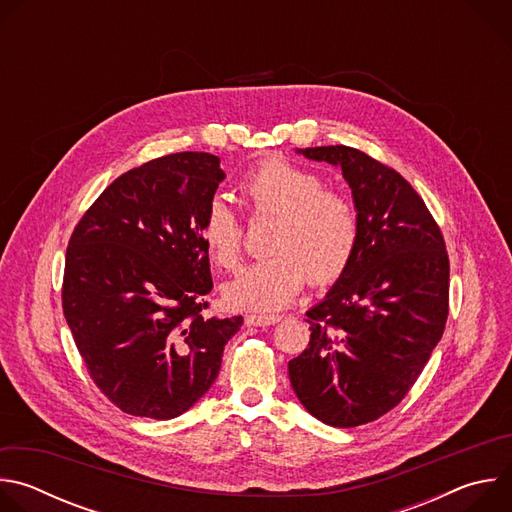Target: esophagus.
Here are the masks:
<instances>
[{"label":"esophagus","mask_w":512,"mask_h":512,"mask_svg":"<svg viewBox=\"0 0 512 512\" xmlns=\"http://www.w3.org/2000/svg\"><path fill=\"white\" fill-rule=\"evenodd\" d=\"M279 320L281 316H257V314L245 316L247 326H271V324H277Z\"/></svg>","instance_id":"34e87169"}]
</instances>
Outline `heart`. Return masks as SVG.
Returning a JSON list of instances; mask_svg holds the SVG:
<instances>
[{"mask_svg": "<svg viewBox=\"0 0 512 512\" xmlns=\"http://www.w3.org/2000/svg\"><path fill=\"white\" fill-rule=\"evenodd\" d=\"M241 190L257 214L279 218L271 235L275 253L227 283L231 308L277 312L298 298L308 279L322 287L348 271L360 237L358 214L346 194L324 186L320 174L285 158H267L247 172ZM198 231L218 267L237 269L245 227L223 196L208 200Z\"/></svg>", "mask_w": 512, "mask_h": 512, "instance_id": "heart-1", "label": "heart"}]
</instances>
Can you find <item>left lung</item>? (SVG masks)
I'll return each instance as SVG.
<instances>
[{
    "mask_svg": "<svg viewBox=\"0 0 512 512\" xmlns=\"http://www.w3.org/2000/svg\"><path fill=\"white\" fill-rule=\"evenodd\" d=\"M340 166L360 237L348 271L308 316L310 342L289 360L302 405L332 427L379 419L409 393L450 310V259L423 198L393 168L348 145L300 150Z\"/></svg>",
    "mask_w": 512,
    "mask_h": 512,
    "instance_id": "left-lung-1",
    "label": "left lung"
}]
</instances>
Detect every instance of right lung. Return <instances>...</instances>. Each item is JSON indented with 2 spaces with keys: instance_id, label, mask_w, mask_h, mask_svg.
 Returning <instances> with one entry per match:
<instances>
[{
  "instance_id": "1",
  "label": "right lung",
  "mask_w": 512,
  "mask_h": 512,
  "mask_svg": "<svg viewBox=\"0 0 512 512\" xmlns=\"http://www.w3.org/2000/svg\"><path fill=\"white\" fill-rule=\"evenodd\" d=\"M225 172L180 152L111 182L68 241L62 312L101 393L123 413L172 419L221 371L243 316H206L210 261L198 225Z\"/></svg>"
}]
</instances>
